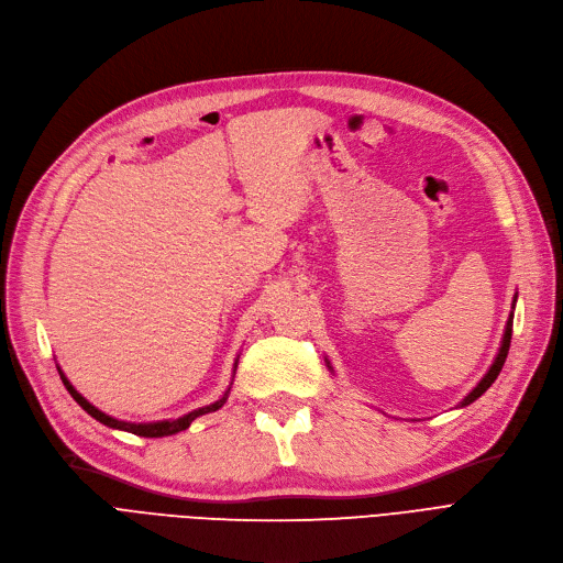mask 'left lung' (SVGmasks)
Masks as SVG:
<instances>
[{
    "mask_svg": "<svg viewBox=\"0 0 563 563\" xmlns=\"http://www.w3.org/2000/svg\"><path fill=\"white\" fill-rule=\"evenodd\" d=\"M515 302H517V294H515V298H512V309H515ZM510 334H512V311L508 313V321H506V330H504V336H501V344H499V351H497V357H494V363L489 365V369L485 372V376L478 380L476 384V388L471 390L457 407L460 409H464V407H468L471 401H476L492 384L494 380H497V376H499V372H501V367H504V363H506V355H508V349H510ZM325 365H328V369L334 374V369H332V365H330V360L325 357Z\"/></svg>",
    "mask_w": 563,
    "mask_h": 563,
    "instance_id": "8db88e82",
    "label": "left lung"
}]
</instances>
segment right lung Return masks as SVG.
<instances>
[{
    "mask_svg": "<svg viewBox=\"0 0 563 563\" xmlns=\"http://www.w3.org/2000/svg\"><path fill=\"white\" fill-rule=\"evenodd\" d=\"M238 360H240V355L235 357V363H233V378H235V369H238ZM57 372H59V376H62V384L66 386V390L71 393V397H74V399L80 404V407H82L89 416H92L95 420H99L101 424L110 427V430H122V432H131V434L147 437V439H159V437L177 434V432L187 430V427H189L198 416H206V413L219 411V409L223 407V404H227V399H229V395H231V386H233V378H231V386L227 388V393H223L214 404H208V407L194 409V411H189V413H185V416H179V418H173V420H154V422H129V420L112 418V416L103 413L101 409H97L92 401H87V399L71 386V380L66 378V374L62 372V367H57Z\"/></svg>",
    "mask_w": 563,
    "mask_h": 563,
    "instance_id": "add662e5",
    "label": "right lung"
}]
</instances>
